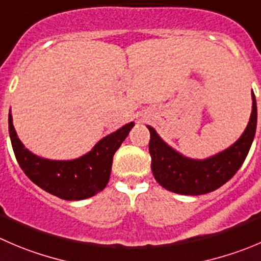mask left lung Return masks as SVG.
Wrapping results in <instances>:
<instances>
[{"label": "left lung", "instance_id": "8db88e82", "mask_svg": "<svg viewBox=\"0 0 261 261\" xmlns=\"http://www.w3.org/2000/svg\"><path fill=\"white\" fill-rule=\"evenodd\" d=\"M252 111L246 128L231 146L205 159L185 156L169 146L151 126L149 153L151 172L162 187L181 195H203L219 189L234 176L246 159L256 133L257 108L254 92Z\"/></svg>", "mask_w": 261, "mask_h": 261}]
</instances>
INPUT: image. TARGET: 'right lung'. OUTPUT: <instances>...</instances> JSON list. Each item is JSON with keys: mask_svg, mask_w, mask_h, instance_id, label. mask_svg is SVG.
<instances>
[{"mask_svg": "<svg viewBox=\"0 0 261 261\" xmlns=\"http://www.w3.org/2000/svg\"><path fill=\"white\" fill-rule=\"evenodd\" d=\"M135 123H126L98 141L90 151L70 161L42 158L25 148L9 113V133L17 163L24 173L44 191L63 200H83L102 191L110 181L112 161Z\"/></svg>", "mask_w": 261, "mask_h": 261, "instance_id": "right-lung-1", "label": "right lung"}]
</instances>
